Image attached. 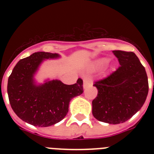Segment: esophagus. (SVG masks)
I'll return each instance as SVG.
<instances>
[{"instance_id":"1","label":"esophagus","mask_w":154,"mask_h":154,"mask_svg":"<svg viewBox=\"0 0 154 154\" xmlns=\"http://www.w3.org/2000/svg\"><path fill=\"white\" fill-rule=\"evenodd\" d=\"M92 85V82L89 79H85L83 80V88L84 89H86L89 86H91Z\"/></svg>"}]
</instances>
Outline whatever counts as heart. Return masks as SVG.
I'll return each instance as SVG.
<instances>
[{"label":"heart","mask_w":154,"mask_h":154,"mask_svg":"<svg viewBox=\"0 0 154 154\" xmlns=\"http://www.w3.org/2000/svg\"><path fill=\"white\" fill-rule=\"evenodd\" d=\"M107 61H108L107 58H101V59H99V61L96 62V65H98V66H103V65H105L107 63Z\"/></svg>","instance_id":"heart-1"}]
</instances>
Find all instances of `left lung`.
<instances>
[{"mask_svg": "<svg viewBox=\"0 0 154 154\" xmlns=\"http://www.w3.org/2000/svg\"><path fill=\"white\" fill-rule=\"evenodd\" d=\"M119 66L103 80L95 82L97 97L92 115L109 124L123 123L135 115L146 101L149 85L146 70L133 52L115 50Z\"/></svg>", "mask_w": 154, "mask_h": 154, "instance_id": "1", "label": "left lung"}]
</instances>
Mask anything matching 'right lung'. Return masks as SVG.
Returning <instances> with one entry per match:
<instances>
[{
  "label": "right lung",
  "instance_id": "right-lung-1",
  "mask_svg": "<svg viewBox=\"0 0 154 154\" xmlns=\"http://www.w3.org/2000/svg\"><path fill=\"white\" fill-rule=\"evenodd\" d=\"M58 53H33L19 61L8 82V94L14 112L23 121L38 127L60 122L69 112L70 101L83 92L81 79L74 85H65L58 79L39 83L35 75L45 60L58 59Z\"/></svg>",
  "mask_w": 154,
  "mask_h": 154
}]
</instances>
